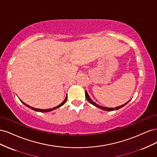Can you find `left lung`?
<instances>
[{"mask_svg":"<svg viewBox=\"0 0 157 157\" xmlns=\"http://www.w3.org/2000/svg\"><path fill=\"white\" fill-rule=\"evenodd\" d=\"M85 96H86V99H87V100L91 103V104H92V105H95L96 107H98V108H100V109H103V110H104V111H113L114 110V109H115V110H117V109H121V107H122L123 106H124L126 104H127L128 102L130 101V100L128 101V102H126V103H124V104H123V105H121V106H118V107H115V108H109V107H102V106H101V105H98V104H96V103L95 102H94L92 99H91V98H90V96H89V95H88V92H87V91H86L85 92Z\"/></svg>","mask_w":157,"mask_h":157,"instance_id":"1","label":"left lung"}]
</instances>
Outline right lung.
Returning <instances> with one entry per match:
<instances>
[{"mask_svg":"<svg viewBox=\"0 0 157 157\" xmlns=\"http://www.w3.org/2000/svg\"><path fill=\"white\" fill-rule=\"evenodd\" d=\"M67 96H66V97H65V99H64V101H63L62 103H60L59 105L56 106V107H54V108H52V109H36V108L33 107H31V106H29V105H27L26 103H25L24 102H23L21 100H20V101H21L23 104H24L25 105H26L27 107H28L29 108H30V109H33V110H34V111H38V112H50V111H52V110H54V109H58V108L60 107L61 106H62L63 105H64L65 103L66 102V101H67Z\"/></svg>","mask_w":157,"mask_h":157,"instance_id":"1","label":"right lung"}]
</instances>
